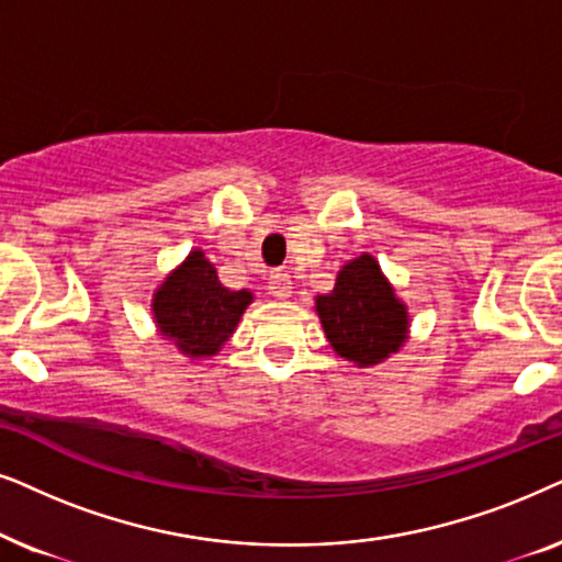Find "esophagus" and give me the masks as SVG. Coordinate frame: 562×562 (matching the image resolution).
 I'll return each mask as SVG.
<instances>
[{
  "label": "esophagus",
  "mask_w": 562,
  "mask_h": 562,
  "mask_svg": "<svg viewBox=\"0 0 562 562\" xmlns=\"http://www.w3.org/2000/svg\"><path fill=\"white\" fill-rule=\"evenodd\" d=\"M269 295L277 297V301H285V297L293 295V277L282 272V269L269 274Z\"/></svg>",
  "instance_id": "34e87169"
}]
</instances>
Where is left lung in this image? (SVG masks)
<instances>
[{
  "label": "left lung",
  "mask_w": 562,
  "mask_h": 562,
  "mask_svg": "<svg viewBox=\"0 0 562 562\" xmlns=\"http://www.w3.org/2000/svg\"><path fill=\"white\" fill-rule=\"evenodd\" d=\"M316 311L336 355L362 368L383 362L406 339V308L370 254L341 269L331 293L318 295Z\"/></svg>",
  "instance_id": "obj_1"
}]
</instances>
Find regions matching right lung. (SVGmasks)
<instances>
[{
	"instance_id": "1",
	"label": "right lung",
	"mask_w": 562,
	"mask_h": 562,
	"mask_svg": "<svg viewBox=\"0 0 562 562\" xmlns=\"http://www.w3.org/2000/svg\"><path fill=\"white\" fill-rule=\"evenodd\" d=\"M249 303L251 293L223 288L205 254L192 251L156 293L154 316L184 355L211 357L228 341Z\"/></svg>"
}]
</instances>
